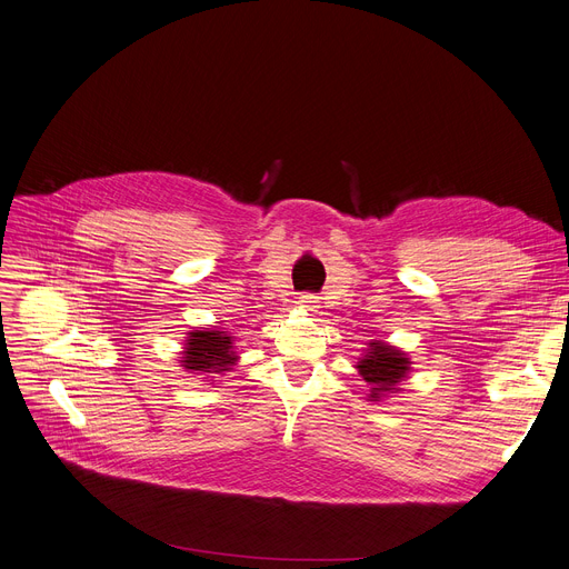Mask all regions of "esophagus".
I'll use <instances>...</instances> for the list:
<instances>
[{"mask_svg":"<svg viewBox=\"0 0 569 569\" xmlns=\"http://www.w3.org/2000/svg\"><path fill=\"white\" fill-rule=\"evenodd\" d=\"M317 303H319V298L315 293H303V296L298 298V306L306 308V310H315Z\"/></svg>","mask_w":569,"mask_h":569,"instance_id":"1","label":"esophagus"}]
</instances>
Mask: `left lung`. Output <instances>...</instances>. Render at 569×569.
<instances>
[{"instance_id": "1", "label": "left lung", "mask_w": 569, "mask_h": 569, "mask_svg": "<svg viewBox=\"0 0 569 569\" xmlns=\"http://www.w3.org/2000/svg\"><path fill=\"white\" fill-rule=\"evenodd\" d=\"M358 372L362 379L372 386L370 397H381L383 392H395L397 383L402 381L409 372V358L383 342H372L360 362Z\"/></svg>"}]
</instances>
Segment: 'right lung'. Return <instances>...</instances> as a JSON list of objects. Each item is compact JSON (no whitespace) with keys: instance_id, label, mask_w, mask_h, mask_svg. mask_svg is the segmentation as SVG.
Segmentation results:
<instances>
[{"instance_id":"obj_1","label":"right lung","mask_w":569,"mask_h":569,"mask_svg":"<svg viewBox=\"0 0 569 569\" xmlns=\"http://www.w3.org/2000/svg\"><path fill=\"white\" fill-rule=\"evenodd\" d=\"M183 367L190 372H227L237 362L231 351V338L222 330H197L190 332L183 351Z\"/></svg>"}]
</instances>
